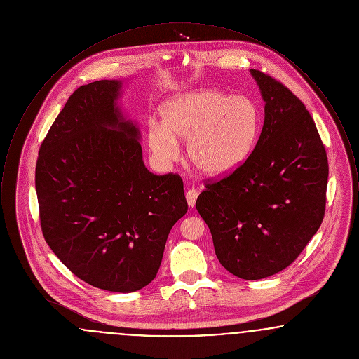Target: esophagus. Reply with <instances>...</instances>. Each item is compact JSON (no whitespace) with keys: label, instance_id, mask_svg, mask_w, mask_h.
<instances>
[{"label":"esophagus","instance_id":"obj_1","mask_svg":"<svg viewBox=\"0 0 359 359\" xmlns=\"http://www.w3.org/2000/svg\"><path fill=\"white\" fill-rule=\"evenodd\" d=\"M186 199H187V203L189 207H194L196 203V199H198V191L191 188L188 189L187 194H186Z\"/></svg>","mask_w":359,"mask_h":359}]
</instances>
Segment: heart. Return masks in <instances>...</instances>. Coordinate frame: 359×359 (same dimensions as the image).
Returning <instances> with one entry per match:
<instances>
[{"label": "heart", "mask_w": 359, "mask_h": 359, "mask_svg": "<svg viewBox=\"0 0 359 359\" xmlns=\"http://www.w3.org/2000/svg\"><path fill=\"white\" fill-rule=\"evenodd\" d=\"M163 123L151 122L148 144L156 158L171 163L187 140L188 161L202 175L219 177L248 158L259 132V113L245 95L203 88L172 97L161 106Z\"/></svg>", "instance_id": "b5f03b06"}]
</instances>
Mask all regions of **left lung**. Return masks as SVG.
<instances>
[{
    "label": "left lung",
    "instance_id": "left-lung-1",
    "mask_svg": "<svg viewBox=\"0 0 359 359\" xmlns=\"http://www.w3.org/2000/svg\"><path fill=\"white\" fill-rule=\"evenodd\" d=\"M250 74L265 102L261 135L242 165L205 184L196 210L223 268L259 280L290 266L320 227L328 161L304 103L272 76Z\"/></svg>",
    "mask_w": 359,
    "mask_h": 359
}]
</instances>
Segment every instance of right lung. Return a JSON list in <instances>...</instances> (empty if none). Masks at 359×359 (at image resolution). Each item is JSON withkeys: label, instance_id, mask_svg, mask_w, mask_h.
<instances>
[{"label": "right lung", "instance_id": "right-lung-1", "mask_svg": "<svg viewBox=\"0 0 359 359\" xmlns=\"http://www.w3.org/2000/svg\"><path fill=\"white\" fill-rule=\"evenodd\" d=\"M122 81L81 86L44 138L36 192L44 238L87 284L129 293L160 268L172 226L188 205L179 175L148 171Z\"/></svg>", "mask_w": 359, "mask_h": 359}]
</instances>
